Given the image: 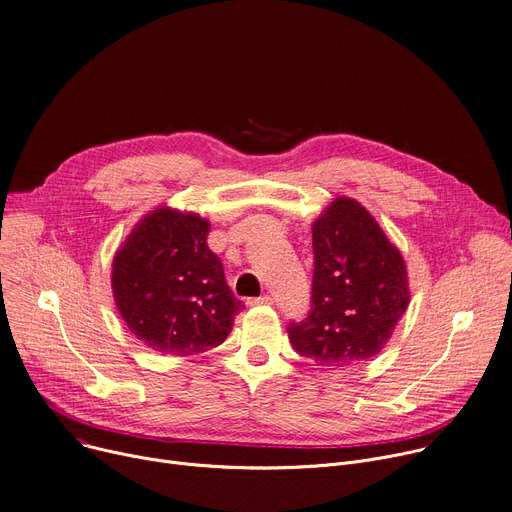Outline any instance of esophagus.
<instances>
[{"label": "esophagus", "mask_w": 512, "mask_h": 512, "mask_svg": "<svg viewBox=\"0 0 512 512\" xmlns=\"http://www.w3.org/2000/svg\"><path fill=\"white\" fill-rule=\"evenodd\" d=\"M248 305H272V297L270 295H262V297H254L248 301Z\"/></svg>", "instance_id": "esophagus-1"}]
</instances>
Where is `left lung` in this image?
Listing matches in <instances>:
<instances>
[{"instance_id":"left-lung-1","label":"left lung","mask_w":512,"mask_h":512,"mask_svg":"<svg viewBox=\"0 0 512 512\" xmlns=\"http://www.w3.org/2000/svg\"><path fill=\"white\" fill-rule=\"evenodd\" d=\"M407 307L401 252L358 201L335 199L313 223L311 309L287 327L293 348L319 366L366 362Z\"/></svg>"}]
</instances>
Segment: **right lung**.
Returning a JSON list of instances; mask_svg holds the SVG:
<instances>
[{
	"label": "right lung",
	"mask_w": 512,
	"mask_h": 512,
	"mask_svg": "<svg viewBox=\"0 0 512 512\" xmlns=\"http://www.w3.org/2000/svg\"><path fill=\"white\" fill-rule=\"evenodd\" d=\"M209 221L156 209L113 260L111 287L120 315L148 348L193 356L219 346L244 309L207 246Z\"/></svg>",
	"instance_id": "obj_1"
}]
</instances>
